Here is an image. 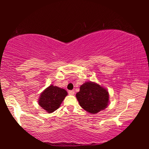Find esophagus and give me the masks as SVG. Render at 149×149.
Here are the masks:
<instances>
[{
  "label": "esophagus",
  "instance_id": "obj_1",
  "mask_svg": "<svg viewBox=\"0 0 149 149\" xmlns=\"http://www.w3.org/2000/svg\"><path fill=\"white\" fill-rule=\"evenodd\" d=\"M74 93H75V92H74V90H71V91H68V94L70 95H74Z\"/></svg>",
  "mask_w": 149,
  "mask_h": 149
}]
</instances>
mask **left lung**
<instances>
[{
  "instance_id": "left-lung-1",
  "label": "left lung",
  "mask_w": 149,
  "mask_h": 149,
  "mask_svg": "<svg viewBox=\"0 0 149 149\" xmlns=\"http://www.w3.org/2000/svg\"><path fill=\"white\" fill-rule=\"evenodd\" d=\"M76 98L81 108L95 114L105 109L109 102V94L105 88L94 82H86L81 85Z\"/></svg>"
}]
</instances>
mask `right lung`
Instances as JSON below:
<instances>
[{
	"mask_svg": "<svg viewBox=\"0 0 149 149\" xmlns=\"http://www.w3.org/2000/svg\"><path fill=\"white\" fill-rule=\"evenodd\" d=\"M67 95L65 89L51 85L40 95L39 104L48 113H52L60 107Z\"/></svg>",
	"mask_w": 149,
	"mask_h": 149,
	"instance_id": "obj_1",
	"label": "right lung"
}]
</instances>
